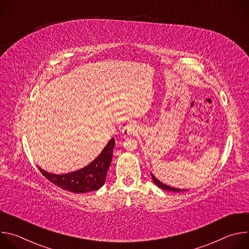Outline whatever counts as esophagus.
<instances>
[{
	"instance_id": "1",
	"label": "esophagus",
	"mask_w": 249,
	"mask_h": 249,
	"mask_svg": "<svg viewBox=\"0 0 249 249\" xmlns=\"http://www.w3.org/2000/svg\"><path fill=\"white\" fill-rule=\"evenodd\" d=\"M137 130H138V129H137L136 124H134V123H129V124H127L126 126L123 127V129H122V134H123L124 137H127V136H129V135H132V134L136 133Z\"/></svg>"
}]
</instances>
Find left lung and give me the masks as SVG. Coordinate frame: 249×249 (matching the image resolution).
<instances>
[{
	"label": "left lung",
	"mask_w": 249,
	"mask_h": 249,
	"mask_svg": "<svg viewBox=\"0 0 249 249\" xmlns=\"http://www.w3.org/2000/svg\"><path fill=\"white\" fill-rule=\"evenodd\" d=\"M152 178H153V181L155 182L156 185H158L160 188L163 189V190H166V191H172V192H182V191H186L187 189H178V188H173L171 186H168L166 184H163L162 182H160L159 179H157L155 175L152 173Z\"/></svg>",
	"instance_id": "obj_1"
}]
</instances>
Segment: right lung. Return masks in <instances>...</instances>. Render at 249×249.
<instances>
[{
  "label": "right lung",
  "instance_id": "1",
  "mask_svg": "<svg viewBox=\"0 0 249 249\" xmlns=\"http://www.w3.org/2000/svg\"><path fill=\"white\" fill-rule=\"evenodd\" d=\"M115 140L112 138L99 156L89 164L66 174H53L38 167L46 178L63 190L73 193H87L99 189L105 182L109 169Z\"/></svg>",
  "mask_w": 249,
  "mask_h": 249
}]
</instances>
